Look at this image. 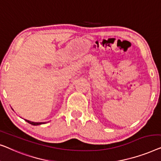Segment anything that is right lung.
Instances as JSON below:
<instances>
[{"mask_svg":"<svg viewBox=\"0 0 161 161\" xmlns=\"http://www.w3.org/2000/svg\"><path fill=\"white\" fill-rule=\"evenodd\" d=\"M25 120L26 122H28V123H30V124H31V125H42V124L45 123H35V122L29 121V120H28V119H25Z\"/></svg>","mask_w":161,"mask_h":161,"instance_id":"1","label":"right lung"}]
</instances>
